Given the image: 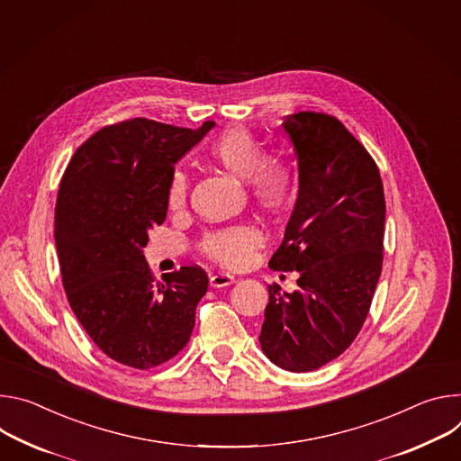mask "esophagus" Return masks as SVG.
<instances>
[{"instance_id": "obj_1", "label": "esophagus", "mask_w": 461, "mask_h": 461, "mask_svg": "<svg viewBox=\"0 0 461 461\" xmlns=\"http://www.w3.org/2000/svg\"><path fill=\"white\" fill-rule=\"evenodd\" d=\"M234 284V276L229 273H214L211 276V287H227Z\"/></svg>"}]
</instances>
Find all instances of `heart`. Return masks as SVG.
I'll return each mask as SVG.
<instances>
[{
    "mask_svg": "<svg viewBox=\"0 0 461 461\" xmlns=\"http://www.w3.org/2000/svg\"><path fill=\"white\" fill-rule=\"evenodd\" d=\"M209 156L230 176L247 181L252 201L267 214L285 212L298 194V172L284 159H267L264 144L249 130L230 126L209 142ZM188 176L176 168L168 179L167 203L172 211L185 207ZM262 243V234L252 225H234L207 232L201 252L223 267L245 266Z\"/></svg>",
    "mask_w": 461,
    "mask_h": 461,
    "instance_id": "1",
    "label": "heart"
}]
</instances>
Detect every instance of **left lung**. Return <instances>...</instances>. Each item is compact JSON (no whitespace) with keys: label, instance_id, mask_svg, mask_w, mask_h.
Wrapping results in <instances>:
<instances>
[{"label":"left lung","instance_id":"1","mask_svg":"<svg viewBox=\"0 0 461 461\" xmlns=\"http://www.w3.org/2000/svg\"><path fill=\"white\" fill-rule=\"evenodd\" d=\"M298 197L269 267L298 271V289L269 285L260 344L289 372H312L359 335L383 269L384 190L366 148L326 113L287 115Z\"/></svg>","mask_w":461,"mask_h":461}]
</instances>
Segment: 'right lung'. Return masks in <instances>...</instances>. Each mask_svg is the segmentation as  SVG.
<instances>
[{
    "label": "right lung",
    "mask_w": 461,
    "mask_h": 461,
    "mask_svg": "<svg viewBox=\"0 0 461 461\" xmlns=\"http://www.w3.org/2000/svg\"><path fill=\"white\" fill-rule=\"evenodd\" d=\"M212 121L197 130L148 119L104 126L71 158L55 209V241L71 310L113 361L148 370L188 342L209 276L185 266L153 278L142 247L167 218L174 165Z\"/></svg>",
    "instance_id": "obj_1"
}]
</instances>
